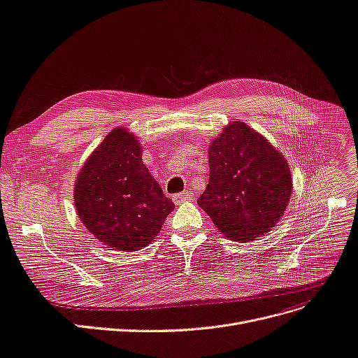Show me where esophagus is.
<instances>
[{
  "instance_id": "1",
  "label": "esophagus",
  "mask_w": 358,
  "mask_h": 358,
  "mask_svg": "<svg viewBox=\"0 0 358 358\" xmlns=\"http://www.w3.org/2000/svg\"><path fill=\"white\" fill-rule=\"evenodd\" d=\"M192 199H193V193L190 190H184V192L173 196V200L176 201V203H182V201H189Z\"/></svg>"
}]
</instances>
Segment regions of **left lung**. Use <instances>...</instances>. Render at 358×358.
<instances>
[{
    "label": "left lung",
    "mask_w": 358,
    "mask_h": 358,
    "mask_svg": "<svg viewBox=\"0 0 358 358\" xmlns=\"http://www.w3.org/2000/svg\"><path fill=\"white\" fill-rule=\"evenodd\" d=\"M209 184L197 200L222 234L250 241L281 220L292 192L285 158L263 136L236 121L209 146Z\"/></svg>",
    "instance_id": "8db88e82"
}]
</instances>
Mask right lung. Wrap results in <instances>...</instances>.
Masks as SVG:
<instances>
[{
	"label": "right lung",
	"instance_id": "obj_1",
	"mask_svg": "<svg viewBox=\"0 0 358 358\" xmlns=\"http://www.w3.org/2000/svg\"><path fill=\"white\" fill-rule=\"evenodd\" d=\"M74 203L80 221L101 243L127 252L148 245L176 208L126 129L113 130L85 162Z\"/></svg>",
	"mask_w": 358,
	"mask_h": 358
}]
</instances>
